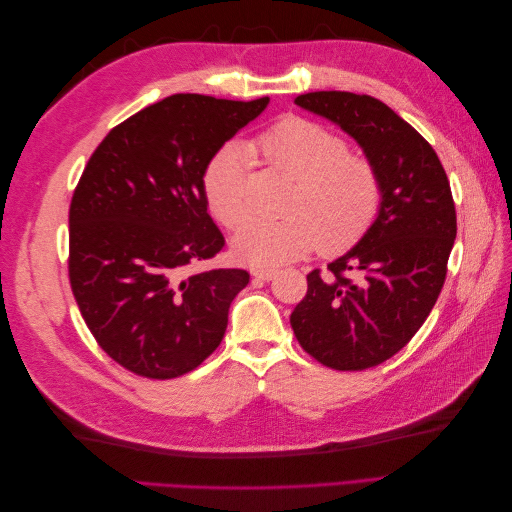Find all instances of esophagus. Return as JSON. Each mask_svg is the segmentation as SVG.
<instances>
[{
    "label": "esophagus",
    "mask_w": 512,
    "mask_h": 512,
    "mask_svg": "<svg viewBox=\"0 0 512 512\" xmlns=\"http://www.w3.org/2000/svg\"><path fill=\"white\" fill-rule=\"evenodd\" d=\"M252 275L256 277V280H260V282H271L273 277L277 275V269H254Z\"/></svg>",
    "instance_id": "obj_1"
}]
</instances>
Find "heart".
Segmentation results:
<instances>
[{"instance_id": "b5f03b06", "label": "heart", "mask_w": 512, "mask_h": 512, "mask_svg": "<svg viewBox=\"0 0 512 512\" xmlns=\"http://www.w3.org/2000/svg\"><path fill=\"white\" fill-rule=\"evenodd\" d=\"M250 149L297 179L284 218H252L232 245L241 260L256 267H273L297 260L322 247L337 254L348 250L376 222L382 205V181L376 166L348 153L339 134L320 123L288 117L265 130ZM250 151L226 145L205 170L207 203L224 226H239L250 213L247 170Z\"/></svg>"}]
</instances>
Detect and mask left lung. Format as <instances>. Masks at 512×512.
Returning a JSON list of instances; mask_svg holds the SVG:
<instances>
[{
    "label": "left lung",
    "instance_id": "8db88e82",
    "mask_svg": "<svg viewBox=\"0 0 512 512\" xmlns=\"http://www.w3.org/2000/svg\"><path fill=\"white\" fill-rule=\"evenodd\" d=\"M294 104L352 136L382 181L376 222L329 273L307 275L290 314L301 348L339 371L384 363L421 329L444 286L457 237L455 203L436 151L384 102L312 91Z\"/></svg>",
    "mask_w": 512,
    "mask_h": 512
}]
</instances>
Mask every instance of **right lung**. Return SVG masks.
I'll return each instance as SVG.
<instances>
[{
    "mask_svg": "<svg viewBox=\"0 0 512 512\" xmlns=\"http://www.w3.org/2000/svg\"><path fill=\"white\" fill-rule=\"evenodd\" d=\"M252 102L175 94L106 134L70 205V286L100 348L138 376L188 374L220 346L243 269L194 271L224 247L205 170Z\"/></svg>",
    "mask_w": 512,
    "mask_h": 512,
    "instance_id": "obj_1",
    "label": "right lung"
}]
</instances>
